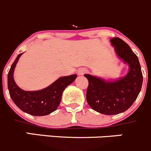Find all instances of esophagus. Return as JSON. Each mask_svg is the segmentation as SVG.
Instances as JSON below:
<instances>
[{
	"mask_svg": "<svg viewBox=\"0 0 151 151\" xmlns=\"http://www.w3.org/2000/svg\"><path fill=\"white\" fill-rule=\"evenodd\" d=\"M87 69L85 68H80V69L78 70V71H77V73H78L79 75H83V74H85V73L87 72Z\"/></svg>",
	"mask_w": 151,
	"mask_h": 151,
	"instance_id": "34e87169",
	"label": "esophagus"
}]
</instances>
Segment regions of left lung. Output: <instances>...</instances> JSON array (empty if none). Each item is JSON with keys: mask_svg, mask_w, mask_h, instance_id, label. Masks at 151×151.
Segmentation results:
<instances>
[{"mask_svg": "<svg viewBox=\"0 0 151 151\" xmlns=\"http://www.w3.org/2000/svg\"><path fill=\"white\" fill-rule=\"evenodd\" d=\"M117 55L129 66L125 77L106 81L91 74H85L88 80L86 100L93 110L106 115H117L127 110L134 102L141 91L142 74L137 56L120 38L110 39Z\"/></svg>", "mask_w": 151, "mask_h": 151, "instance_id": "left-lung-1", "label": "left lung"}]
</instances>
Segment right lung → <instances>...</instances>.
<instances>
[{
  "label": "right lung",
  "instance_id": "add662e5",
  "mask_svg": "<svg viewBox=\"0 0 151 151\" xmlns=\"http://www.w3.org/2000/svg\"><path fill=\"white\" fill-rule=\"evenodd\" d=\"M22 53L18 55L8 73V88L10 97L22 111L34 116H44L56 110L65 88L77 78V74L62 77L46 88L36 91L21 89L14 80V71Z\"/></svg>",
  "mask_w": 151,
  "mask_h": 151
}]
</instances>
